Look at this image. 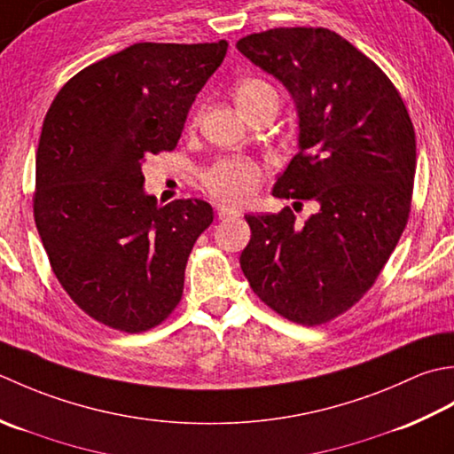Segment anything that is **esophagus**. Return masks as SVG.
Listing matches in <instances>:
<instances>
[{
  "label": "esophagus",
  "mask_w": 454,
  "mask_h": 454,
  "mask_svg": "<svg viewBox=\"0 0 454 454\" xmlns=\"http://www.w3.org/2000/svg\"><path fill=\"white\" fill-rule=\"evenodd\" d=\"M217 215H219V219H233V217L240 215V209H237L233 206H227V203H219Z\"/></svg>",
  "instance_id": "34e87169"
}]
</instances>
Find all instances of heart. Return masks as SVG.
Wrapping results in <instances>:
<instances>
[{
	"mask_svg": "<svg viewBox=\"0 0 454 454\" xmlns=\"http://www.w3.org/2000/svg\"><path fill=\"white\" fill-rule=\"evenodd\" d=\"M274 94L276 91L270 84L256 78L240 80L235 86V99L243 111L254 107L264 98ZM258 182H261V170H258V166L247 159H239V156L219 160L203 172V184H206V188L215 198L233 203H243L251 200L258 188Z\"/></svg>",
	"mask_w": 454,
	"mask_h": 454,
	"instance_id": "heart-1",
	"label": "heart"
}]
</instances>
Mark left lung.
Wrapping results in <instances>:
<instances>
[{"label":"left lung","mask_w":454,"mask_h":454,"mask_svg":"<svg viewBox=\"0 0 454 454\" xmlns=\"http://www.w3.org/2000/svg\"><path fill=\"white\" fill-rule=\"evenodd\" d=\"M237 49L290 91L298 114V154L272 196L319 206L303 227L290 207L245 215L240 268L276 313L321 325L370 290L408 223L411 119L386 74L329 29L280 27Z\"/></svg>","instance_id":"left-lung-1"}]
</instances>
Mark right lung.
I'll return each mask as SVG.
<instances>
[{
  "mask_svg": "<svg viewBox=\"0 0 454 454\" xmlns=\"http://www.w3.org/2000/svg\"><path fill=\"white\" fill-rule=\"evenodd\" d=\"M227 41L137 43L70 78L46 111L36 149L35 223L62 288L104 325L141 333L178 305L203 200L159 206L149 154L174 151Z\"/></svg>",
  "mask_w": 454,
  "mask_h": 454,
  "instance_id": "obj_1",
  "label": "right lung"
}]
</instances>
